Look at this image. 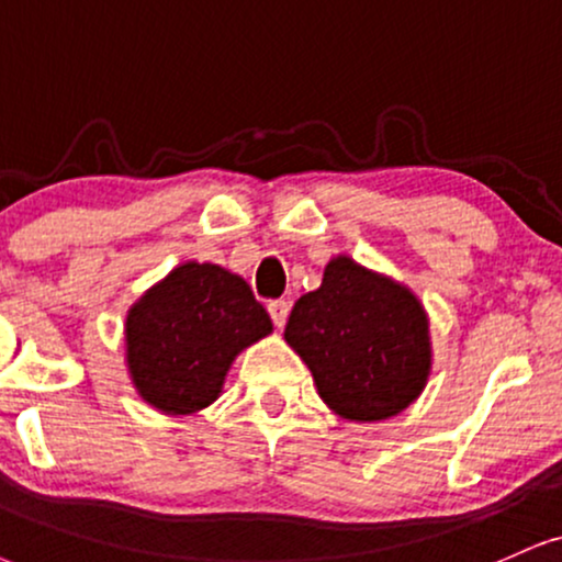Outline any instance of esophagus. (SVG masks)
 Segmentation results:
<instances>
[{
  "mask_svg": "<svg viewBox=\"0 0 562 562\" xmlns=\"http://www.w3.org/2000/svg\"><path fill=\"white\" fill-rule=\"evenodd\" d=\"M268 313H270V321H273L276 328H283V325H286V317H289V302L286 300L268 302Z\"/></svg>",
  "mask_w": 562,
  "mask_h": 562,
  "instance_id": "obj_1",
  "label": "esophagus"
}]
</instances>
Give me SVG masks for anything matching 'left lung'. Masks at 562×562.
I'll return each mask as SVG.
<instances>
[{"label": "left lung", "instance_id": "1", "mask_svg": "<svg viewBox=\"0 0 562 562\" xmlns=\"http://www.w3.org/2000/svg\"><path fill=\"white\" fill-rule=\"evenodd\" d=\"M283 338L313 372L338 417H396L425 391L432 349L417 296L346 255L325 266L323 283L296 300Z\"/></svg>", "mask_w": 562, "mask_h": 562}]
</instances>
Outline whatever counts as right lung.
<instances>
[{
  "label": "right lung",
  "mask_w": 562,
  "mask_h": 562,
  "mask_svg": "<svg viewBox=\"0 0 562 562\" xmlns=\"http://www.w3.org/2000/svg\"><path fill=\"white\" fill-rule=\"evenodd\" d=\"M270 330L245 279L213 262H184L130 307V378L158 412H200L218 398L239 351Z\"/></svg>",
  "instance_id": "1"
}]
</instances>
